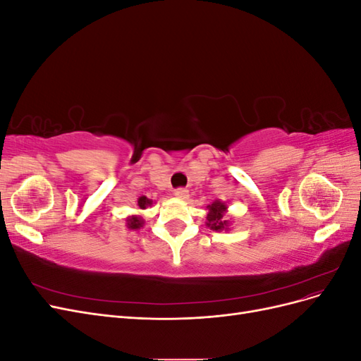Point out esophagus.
I'll return each mask as SVG.
<instances>
[{
    "instance_id": "34e87169",
    "label": "esophagus",
    "mask_w": 361,
    "mask_h": 361,
    "mask_svg": "<svg viewBox=\"0 0 361 361\" xmlns=\"http://www.w3.org/2000/svg\"><path fill=\"white\" fill-rule=\"evenodd\" d=\"M174 195H176V197L180 200H185V199H188V190L178 188V190H174Z\"/></svg>"
}]
</instances>
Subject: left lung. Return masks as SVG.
<instances>
[{
	"instance_id": "left-lung-1",
	"label": "left lung",
	"mask_w": 361,
	"mask_h": 361,
	"mask_svg": "<svg viewBox=\"0 0 361 361\" xmlns=\"http://www.w3.org/2000/svg\"><path fill=\"white\" fill-rule=\"evenodd\" d=\"M207 215H206V226L211 227L212 231L216 232H221V231H228V220L226 218V211H227V206L226 203L220 202V200H215L212 202L209 206H207Z\"/></svg>"
}]
</instances>
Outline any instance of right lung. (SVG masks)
<instances>
[{"label": "right lung", "instance_id": "1", "mask_svg": "<svg viewBox=\"0 0 361 361\" xmlns=\"http://www.w3.org/2000/svg\"><path fill=\"white\" fill-rule=\"evenodd\" d=\"M137 202H138V207H140V209H146L147 206L152 204V200L147 199L146 195H141V197H140ZM143 224H145L143 218L138 216V215L128 216V220H126V227L129 228V231H137V228L143 227Z\"/></svg>", "mask_w": 361, "mask_h": 361}]
</instances>
